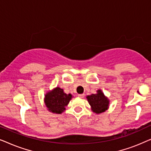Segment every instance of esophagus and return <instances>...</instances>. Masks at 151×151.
Returning a JSON list of instances; mask_svg holds the SVG:
<instances>
[{
  "label": "esophagus",
  "mask_w": 151,
  "mask_h": 151,
  "mask_svg": "<svg viewBox=\"0 0 151 151\" xmlns=\"http://www.w3.org/2000/svg\"><path fill=\"white\" fill-rule=\"evenodd\" d=\"M78 97H80V98H83L84 97V94H79L78 95Z\"/></svg>",
  "instance_id": "1"
}]
</instances>
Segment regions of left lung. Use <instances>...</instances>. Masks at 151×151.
<instances>
[{"label":"left lung","mask_w":151,"mask_h":151,"mask_svg":"<svg viewBox=\"0 0 151 151\" xmlns=\"http://www.w3.org/2000/svg\"><path fill=\"white\" fill-rule=\"evenodd\" d=\"M92 111L96 113H102L109 108V100L101 90L97 91V93L86 96Z\"/></svg>","instance_id":"obj_1"}]
</instances>
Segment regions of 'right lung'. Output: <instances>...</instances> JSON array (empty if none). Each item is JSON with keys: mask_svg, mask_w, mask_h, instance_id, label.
Listing matches in <instances>:
<instances>
[{"mask_svg": "<svg viewBox=\"0 0 151 151\" xmlns=\"http://www.w3.org/2000/svg\"><path fill=\"white\" fill-rule=\"evenodd\" d=\"M71 98V94L65 93L63 88L56 87L47 93L45 96V103L50 112L60 114L65 110V107Z\"/></svg>", "mask_w": 151, "mask_h": 151, "instance_id": "obj_1", "label": "right lung"}]
</instances>
